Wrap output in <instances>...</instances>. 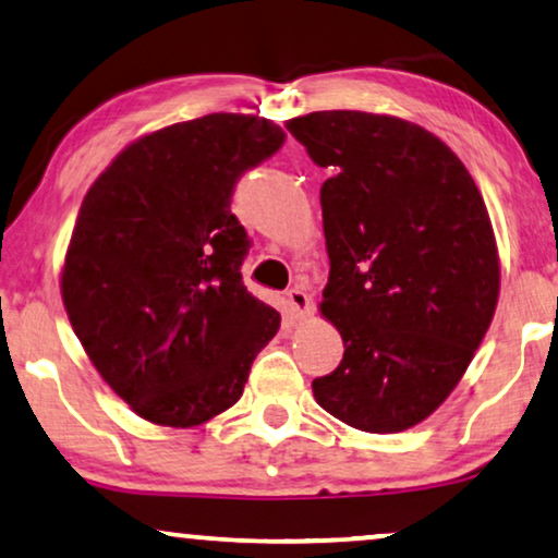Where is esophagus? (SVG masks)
I'll return each instance as SVG.
<instances>
[{
  "instance_id": "esophagus-1",
  "label": "esophagus",
  "mask_w": 558,
  "mask_h": 558,
  "mask_svg": "<svg viewBox=\"0 0 558 558\" xmlns=\"http://www.w3.org/2000/svg\"><path fill=\"white\" fill-rule=\"evenodd\" d=\"M286 301H288L290 316H293L295 320H305V318L311 316L313 305H311L308 293H305L303 288H290L288 293H286Z\"/></svg>"
}]
</instances>
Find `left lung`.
<instances>
[{"instance_id":"1","label":"left lung","mask_w":558,"mask_h":558,"mask_svg":"<svg viewBox=\"0 0 558 558\" xmlns=\"http://www.w3.org/2000/svg\"><path fill=\"white\" fill-rule=\"evenodd\" d=\"M286 129L331 171L320 313L347 351L313 397L364 433H402L450 397L496 313L488 209L452 148L417 123L316 111Z\"/></svg>"}]
</instances>
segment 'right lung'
Here are the masks:
<instances>
[{"label": "right lung", "instance_id": "add662e5", "mask_svg": "<svg viewBox=\"0 0 558 558\" xmlns=\"http://www.w3.org/2000/svg\"><path fill=\"white\" fill-rule=\"evenodd\" d=\"M282 141L260 116L209 113L133 141L85 194L62 303L98 374L154 425L230 410L278 333L280 313L242 282L250 238L230 204Z\"/></svg>", "mask_w": 558, "mask_h": 558}]
</instances>
